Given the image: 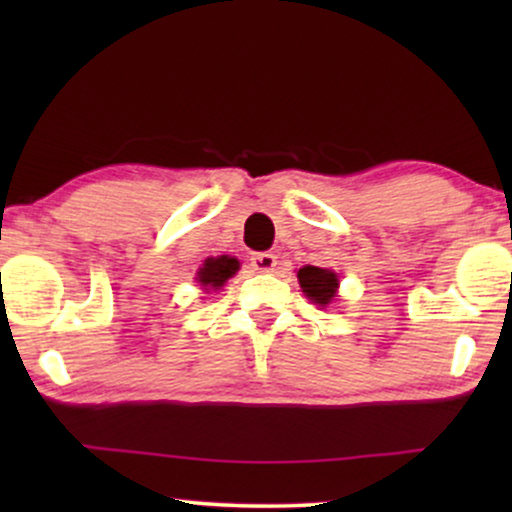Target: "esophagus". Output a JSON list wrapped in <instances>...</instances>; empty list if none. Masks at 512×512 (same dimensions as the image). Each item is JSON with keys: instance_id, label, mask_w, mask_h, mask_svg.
Returning <instances> with one entry per match:
<instances>
[{"instance_id": "obj_1", "label": "esophagus", "mask_w": 512, "mask_h": 512, "mask_svg": "<svg viewBox=\"0 0 512 512\" xmlns=\"http://www.w3.org/2000/svg\"><path fill=\"white\" fill-rule=\"evenodd\" d=\"M277 265V256L268 254V251H261V254L251 256V268L258 272H272Z\"/></svg>"}]
</instances>
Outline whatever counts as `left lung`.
I'll list each match as a JSON object with an SVG mask.
<instances>
[{"label": "left lung", "instance_id": "1", "mask_svg": "<svg viewBox=\"0 0 512 512\" xmlns=\"http://www.w3.org/2000/svg\"><path fill=\"white\" fill-rule=\"evenodd\" d=\"M298 284L300 289L312 303L319 307L331 305V300L338 293V275L333 270L326 268H314V265H305V268L298 270Z\"/></svg>", "mask_w": 512, "mask_h": 512}]
</instances>
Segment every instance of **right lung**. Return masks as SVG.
<instances>
[{"label":"right lung","mask_w":512,"mask_h":512,"mask_svg":"<svg viewBox=\"0 0 512 512\" xmlns=\"http://www.w3.org/2000/svg\"><path fill=\"white\" fill-rule=\"evenodd\" d=\"M240 270V261L233 256H216V258H207L205 263H202V268L198 270V284L202 289H221L223 284L228 282L230 277L235 275V272Z\"/></svg>","instance_id":"1"}]
</instances>
